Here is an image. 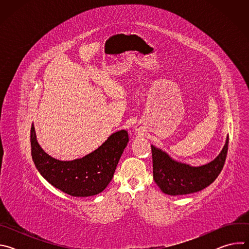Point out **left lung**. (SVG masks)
I'll list each match as a JSON object with an SVG mask.
<instances>
[{"label":"left lung","instance_id":"obj_1","mask_svg":"<svg viewBox=\"0 0 249 249\" xmlns=\"http://www.w3.org/2000/svg\"><path fill=\"white\" fill-rule=\"evenodd\" d=\"M229 137L221 154L208 164L193 167L173 160L164 152L152 146L154 180L168 195H185L200 191L221 173L227 159Z\"/></svg>","mask_w":249,"mask_h":249}]
</instances>
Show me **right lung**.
Segmentation results:
<instances>
[{"label": "right lung", "mask_w": 249, "mask_h": 249, "mask_svg": "<svg viewBox=\"0 0 249 249\" xmlns=\"http://www.w3.org/2000/svg\"><path fill=\"white\" fill-rule=\"evenodd\" d=\"M128 142L127 131L121 130L112 134L89 155L62 161L40 148L33 124L30 129L31 156L35 166L50 184L75 197L96 195L107 187Z\"/></svg>", "instance_id": "right-lung-1"}]
</instances>
